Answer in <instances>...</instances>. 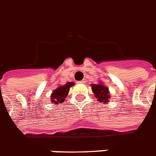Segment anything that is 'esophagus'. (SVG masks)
<instances>
[{
	"label": "esophagus",
	"instance_id": "1",
	"mask_svg": "<svg viewBox=\"0 0 156 156\" xmlns=\"http://www.w3.org/2000/svg\"><path fill=\"white\" fill-rule=\"evenodd\" d=\"M86 83L85 80H82V81H78V83H79V84H84V83Z\"/></svg>",
	"mask_w": 156,
	"mask_h": 156
}]
</instances>
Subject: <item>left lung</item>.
Masks as SVG:
<instances>
[{
  "mask_svg": "<svg viewBox=\"0 0 156 156\" xmlns=\"http://www.w3.org/2000/svg\"><path fill=\"white\" fill-rule=\"evenodd\" d=\"M91 90L92 92L95 94V98L97 99L98 102L108 103L109 102L110 99V94H109L108 88L106 86H104L103 83H99V84H91Z\"/></svg>",
  "mask_w": 156,
  "mask_h": 156,
  "instance_id": "left-lung-1",
  "label": "left lung"
}]
</instances>
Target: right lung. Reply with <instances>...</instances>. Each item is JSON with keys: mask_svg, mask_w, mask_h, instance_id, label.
I'll use <instances>...</instances> for the list:
<instances>
[{"mask_svg": "<svg viewBox=\"0 0 156 156\" xmlns=\"http://www.w3.org/2000/svg\"><path fill=\"white\" fill-rule=\"evenodd\" d=\"M73 85H74V83L69 82V83H66L65 85L59 86L58 87L52 91V95H51V101H52V103L58 104L64 102L65 100H66V96L68 95L69 88L71 87H73Z\"/></svg>", "mask_w": 156, "mask_h": 156, "instance_id": "right-lung-1", "label": "right lung"}]
</instances>
